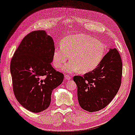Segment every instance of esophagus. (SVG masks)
<instances>
[{
	"label": "esophagus",
	"instance_id": "esophagus-1",
	"mask_svg": "<svg viewBox=\"0 0 135 135\" xmlns=\"http://www.w3.org/2000/svg\"><path fill=\"white\" fill-rule=\"evenodd\" d=\"M65 78L66 80H70V79H71L70 76L68 75H65Z\"/></svg>",
	"mask_w": 135,
	"mask_h": 135
}]
</instances>
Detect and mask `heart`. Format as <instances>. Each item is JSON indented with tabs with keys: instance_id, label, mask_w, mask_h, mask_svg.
<instances>
[{
	"instance_id": "b5f03b06",
	"label": "heart",
	"mask_w": 135,
	"mask_h": 135,
	"mask_svg": "<svg viewBox=\"0 0 135 135\" xmlns=\"http://www.w3.org/2000/svg\"><path fill=\"white\" fill-rule=\"evenodd\" d=\"M105 47L103 42L84 34H77L66 37L61 48L53 52V62L56 68H60L69 60L72 61L63 66V72L72 73L80 71L88 73L96 69L103 60Z\"/></svg>"
}]
</instances>
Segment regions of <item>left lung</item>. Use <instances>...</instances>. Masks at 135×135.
I'll return each instance as SVG.
<instances>
[{"label":"left lung","instance_id":"1","mask_svg":"<svg viewBox=\"0 0 135 135\" xmlns=\"http://www.w3.org/2000/svg\"><path fill=\"white\" fill-rule=\"evenodd\" d=\"M122 72L119 52L116 48H111L96 69L86 73L83 77L74 76L81 108L92 113L107 106L119 90Z\"/></svg>","mask_w":135,"mask_h":135}]
</instances>
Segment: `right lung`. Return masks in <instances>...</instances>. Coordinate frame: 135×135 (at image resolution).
<instances>
[{"label": "right lung", "instance_id": "right-lung-1", "mask_svg": "<svg viewBox=\"0 0 135 135\" xmlns=\"http://www.w3.org/2000/svg\"><path fill=\"white\" fill-rule=\"evenodd\" d=\"M55 45L45 31L27 35L11 61L13 91L22 106L32 113L49 107L53 90L62 83L64 75L51 66Z\"/></svg>", "mask_w": 135, "mask_h": 135}]
</instances>
